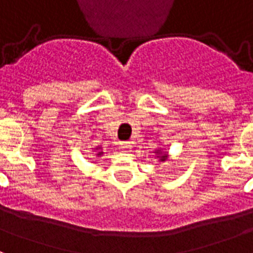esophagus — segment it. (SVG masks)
I'll return each mask as SVG.
<instances>
[{
    "label": "esophagus",
    "mask_w": 253,
    "mask_h": 253,
    "mask_svg": "<svg viewBox=\"0 0 253 253\" xmlns=\"http://www.w3.org/2000/svg\"><path fill=\"white\" fill-rule=\"evenodd\" d=\"M119 148L123 151V152H128L131 150V144L130 142H122L119 144Z\"/></svg>",
    "instance_id": "1"
}]
</instances>
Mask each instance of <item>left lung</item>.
Here are the masks:
<instances>
[{
    "label": "left lung",
    "mask_w": 253,
    "mask_h": 253,
    "mask_svg": "<svg viewBox=\"0 0 253 253\" xmlns=\"http://www.w3.org/2000/svg\"><path fill=\"white\" fill-rule=\"evenodd\" d=\"M162 159H166V156H163V158Z\"/></svg>",
    "instance_id": "obj_1"
}]
</instances>
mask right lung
Segmentation results:
<instances>
[{
  "mask_svg": "<svg viewBox=\"0 0 253 253\" xmlns=\"http://www.w3.org/2000/svg\"><path fill=\"white\" fill-rule=\"evenodd\" d=\"M98 155H101V152H99V154H98Z\"/></svg>",
  "mask_w": 253,
  "mask_h": 253,
  "instance_id": "obj_1",
  "label": "right lung"
}]
</instances>
